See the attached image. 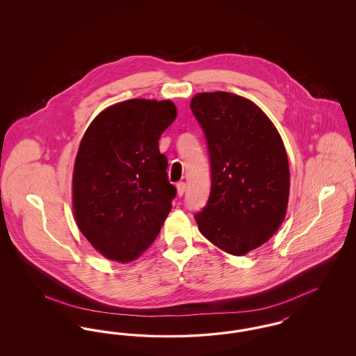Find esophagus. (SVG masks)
I'll return each instance as SVG.
<instances>
[{"mask_svg":"<svg viewBox=\"0 0 356 356\" xmlns=\"http://www.w3.org/2000/svg\"><path fill=\"white\" fill-rule=\"evenodd\" d=\"M176 188H177V195H179V196H183L186 189V183H184V181H180V183L176 184Z\"/></svg>","mask_w":356,"mask_h":356,"instance_id":"esophagus-1","label":"esophagus"}]
</instances>
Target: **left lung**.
<instances>
[{
    "label": "left lung",
    "instance_id": "obj_1",
    "mask_svg": "<svg viewBox=\"0 0 356 356\" xmlns=\"http://www.w3.org/2000/svg\"><path fill=\"white\" fill-rule=\"evenodd\" d=\"M191 109L211 160L209 197L195 215L199 231L227 254H248L268 241L287 212L283 140L256 104L234 93H197Z\"/></svg>",
    "mask_w": 356,
    "mask_h": 356
}]
</instances>
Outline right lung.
Returning <instances> with one entry per match:
<instances>
[{
  "label": "right lung",
  "mask_w": 356,
  "mask_h": 356,
  "mask_svg": "<svg viewBox=\"0 0 356 356\" xmlns=\"http://www.w3.org/2000/svg\"><path fill=\"white\" fill-rule=\"evenodd\" d=\"M176 116L170 100L132 99L104 109L84 134L73 170V212L106 259L138 257L170 212L176 188L159 140Z\"/></svg>",
  "instance_id": "add662e5"
}]
</instances>
